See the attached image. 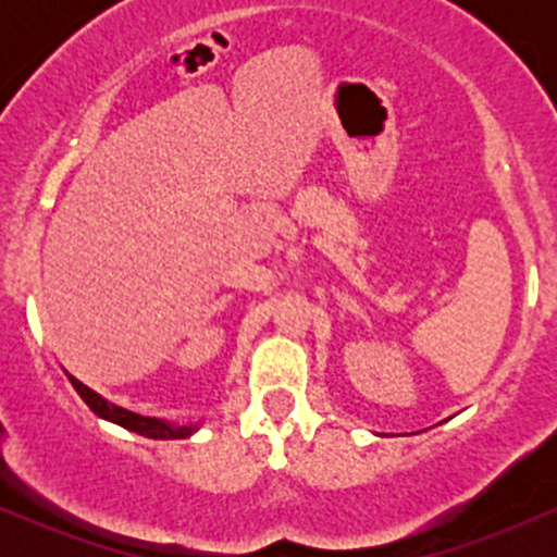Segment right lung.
<instances>
[{"mask_svg": "<svg viewBox=\"0 0 557 557\" xmlns=\"http://www.w3.org/2000/svg\"><path fill=\"white\" fill-rule=\"evenodd\" d=\"M70 385L75 387V393L81 395L83 403H86L88 408L96 413V417L112 421V424H120L125 426V430L136 432V434H144V437H151V440H185L190 437V434L198 432V421H190V424H172V421H164V419H154V417H140L136 411H127L123 406H114L107 398H101L99 393H94L91 387L83 385L81 380H75L73 374H67Z\"/></svg>", "mask_w": 557, "mask_h": 557, "instance_id": "add662e5", "label": "right lung"}]
</instances>
